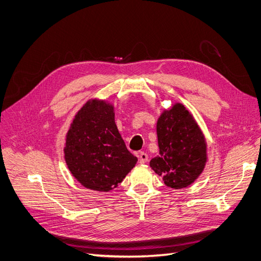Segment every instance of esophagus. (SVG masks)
Segmentation results:
<instances>
[{
    "label": "esophagus",
    "instance_id": "34e87169",
    "mask_svg": "<svg viewBox=\"0 0 261 261\" xmlns=\"http://www.w3.org/2000/svg\"><path fill=\"white\" fill-rule=\"evenodd\" d=\"M148 160H149V156H148V154H147V153H144V152H140V154H139V162H140V164L147 163V162H148Z\"/></svg>",
    "mask_w": 261,
    "mask_h": 261
}]
</instances>
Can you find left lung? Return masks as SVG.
Listing matches in <instances>:
<instances>
[{
	"mask_svg": "<svg viewBox=\"0 0 261 261\" xmlns=\"http://www.w3.org/2000/svg\"><path fill=\"white\" fill-rule=\"evenodd\" d=\"M160 153L150 167L173 190L192 185L202 173L207 162L204 135L191 111L174 102L164 109L156 123Z\"/></svg>",
	"mask_w": 261,
	"mask_h": 261,
	"instance_id": "1",
	"label": "left lung"
}]
</instances>
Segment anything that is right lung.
<instances>
[{"label": "right lung", "instance_id": "obj_1", "mask_svg": "<svg viewBox=\"0 0 261 261\" xmlns=\"http://www.w3.org/2000/svg\"><path fill=\"white\" fill-rule=\"evenodd\" d=\"M64 159L81 185L100 193L118 187L138 161L119 133L113 103L99 98L89 99L72 119Z\"/></svg>", "mask_w": 261, "mask_h": 261}]
</instances>
